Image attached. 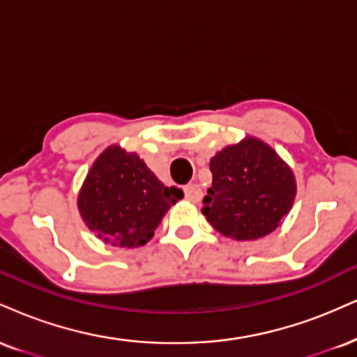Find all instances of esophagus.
I'll use <instances>...</instances> for the list:
<instances>
[{"label":"esophagus","mask_w":357,"mask_h":357,"mask_svg":"<svg viewBox=\"0 0 357 357\" xmlns=\"http://www.w3.org/2000/svg\"><path fill=\"white\" fill-rule=\"evenodd\" d=\"M184 196H186L188 201H192V203H197V201L203 197V190L199 188V184L190 183L184 186Z\"/></svg>","instance_id":"34e87169"}]
</instances>
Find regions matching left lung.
I'll return each mask as SVG.
<instances>
[{
    "instance_id": "left-lung-1",
    "label": "left lung",
    "mask_w": 357,
    "mask_h": 357,
    "mask_svg": "<svg viewBox=\"0 0 357 357\" xmlns=\"http://www.w3.org/2000/svg\"><path fill=\"white\" fill-rule=\"evenodd\" d=\"M213 186L203 214L214 229L238 241L273 233L296 196L293 171L263 141L248 137L209 162Z\"/></svg>"
}]
</instances>
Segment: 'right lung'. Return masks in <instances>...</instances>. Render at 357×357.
Masks as SVG:
<instances>
[{
    "label": "right lung",
    "mask_w": 357,
    "mask_h": 357,
    "mask_svg": "<svg viewBox=\"0 0 357 357\" xmlns=\"http://www.w3.org/2000/svg\"><path fill=\"white\" fill-rule=\"evenodd\" d=\"M183 190L158 181L148 166L119 146L98 158L78 197L81 216L105 243L121 248L143 246Z\"/></svg>",
    "instance_id": "1"
}]
</instances>
